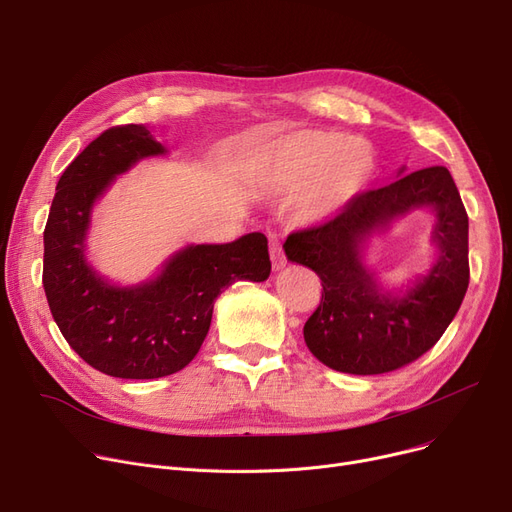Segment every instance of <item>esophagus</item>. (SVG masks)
Returning a JSON list of instances; mask_svg holds the SVG:
<instances>
[{"instance_id":"esophagus-1","label":"esophagus","mask_w":512,"mask_h":512,"mask_svg":"<svg viewBox=\"0 0 512 512\" xmlns=\"http://www.w3.org/2000/svg\"><path fill=\"white\" fill-rule=\"evenodd\" d=\"M270 257H272L274 270H280V267H284V265H286V257H284L282 245H280V240H278L274 234L270 236Z\"/></svg>"}]
</instances>
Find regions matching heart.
I'll return each instance as SVG.
<instances>
[{"label": "heart", "mask_w": 512, "mask_h": 512, "mask_svg": "<svg viewBox=\"0 0 512 512\" xmlns=\"http://www.w3.org/2000/svg\"><path fill=\"white\" fill-rule=\"evenodd\" d=\"M263 178L274 191L292 193L299 220L326 222L351 203L375 170V157L363 141L336 130H297L267 149Z\"/></svg>", "instance_id": "heart-1"}]
</instances>
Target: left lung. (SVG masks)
<instances>
[{"mask_svg":"<svg viewBox=\"0 0 512 512\" xmlns=\"http://www.w3.org/2000/svg\"><path fill=\"white\" fill-rule=\"evenodd\" d=\"M419 206L437 213L439 261L405 295H392L364 267L362 245L375 229ZM284 251L324 286L303 334L309 351L342 373L378 375L419 359L446 332L469 286V218L444 166L359 193L334 218L292 232Z\"/></svg>","mask_w":512,"mask_h":512,"instance_id":"8db88e82","label":"left lung"}]
</instances>
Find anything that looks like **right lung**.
<instances>
[{"label":"right lung","mask_w":512,"mask_h":512,"mask_svg":"<svg viewBox=\"0 0 512 512\" xmlns=\"http://www.w3.org/2000/svg\"><path fill=\"white\" fill-rule=\"evenodd\" d=\"M166 149L143 124L101 132L64 170L43 232V288L53 319L97 371L155 380L195 359L209 332L213 301L236 280L263 282L272 263L261 232L228 245H191L139 286H114L85 257L95 201L118 174Z\"/></svg>","instance_id":"add662e5"}]
</instances>
